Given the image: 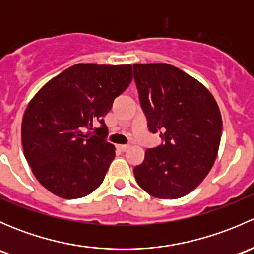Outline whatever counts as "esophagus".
<instances>
[{"instance_id": "esophagus-1", "label": "esophagus", "mask_w": 254, "mask_h": 254, "mask_svg": "<svg viewBox=\"0 0 254 254\" xmlns=\"http://www.w3.org/2000/svg\"><path fill=\"white\" fill-rule=\"evenodd\" d=\"M117 147L119 148L120 151H127V148H129V145H118Z\"/></svg>"}]
</instances>
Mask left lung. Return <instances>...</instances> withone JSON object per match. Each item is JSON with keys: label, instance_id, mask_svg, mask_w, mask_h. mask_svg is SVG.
<instances>
[{"label": "left lung", "instance_id": "1", "mask_svg": "<svg viewBox=\"0 0 254 254\" xmlns=\"http://www.w3.org/2000/svg\"><path fill=\"white\" fill-rule=\"evenodd\" d=\"M134 78L148 130L165 140L145 151L135 178L153 198H182L204 181L216 160L219 106L203 83L168 64H135Z\"/></svg>", "mask_w": 254, "mask_h": 254}]
</instances>
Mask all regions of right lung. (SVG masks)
<instances>
[{"instance_id": "add662e5", "label": "right lung", "mask_w": 254, "mask_h": 254, "mask_svg": "<svg viewBox=\"0 0 254 254\" xmlns=\"http://www.w3.org/2000/svg\"><path fill=\"white\" fill-rule=\"evenodd\" d=\"M131 65L77 64L47 82L28 104L22 146L33 175L50 193L77 199L98 188L115 157L103 117L129 87ZM96 129L99 137L84 133Z\"/></svg>"}]
</instances>
